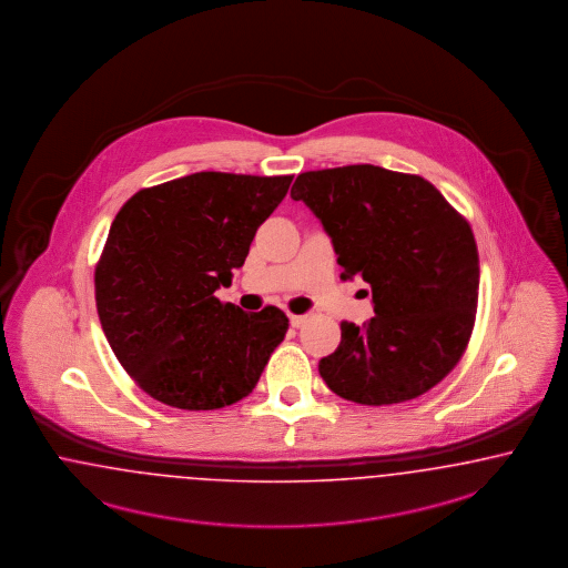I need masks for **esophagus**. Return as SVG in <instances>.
<instances>
[{
	"instance_id": "34e87169",
	"label": "esophagus",
	"mask_w": 568,
	"mask_h": 568,
	"mask_svg": "<svg viewBox=\"0 0 568 568\" xmlns=\"http://www.w3.org/2000/svg\"><path fill=\"white\" fill-rule=\"evenodd\" d=\"M304 321H306L304 315H290V325H292V327H302Z\"/></svg>"
}]
</instances>
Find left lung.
I'll return each mask as SVG.
<instances>
[{"label": "left lung", "mask_w": 568, "mask_h": 568, "mask_svg": "<svg viewBox=\"0 0 568 568\" xmlns=\"http://www.w3.org/2000/svg\"><path fill=\"white\" fill-rule=\"evenodd\" d=\"M292 199L332 239L342 281L372 287L374 317L364 327L342 321L338 348L318 362L325 385L386 406L446 378L476 323L479 260L467 220L427 180L374 164L302 173Z\"/></svg>", "instance_id": "8db88e82"}]
</instances>
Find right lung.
Wrapping results in <instances>:
<instances>
[{"mask_svg":"<svg viewBox=\"0 0 568 568\" xmlns=\"http://www.w3.org/2000/svg\"><path fill=\"white\" fill-rule=\"evenodd\" d=\"M292 175L203 171L139 190L118 211L94 271V300L120 365L150 397L217 409L257 385L290 321L245 313L215 290L232 283Z\"/></svg>","mask_w":568,"mask_h":568,"instance_id":"obj_1","label":"right lung"}]
</instances>
